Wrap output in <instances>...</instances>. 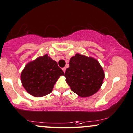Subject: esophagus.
<instances>
[{
	"label": "esophagus",
	"instance_id": "obj_1",
	"mask_svg": "<svg viewBox=\"0 0 133 133\" xmlns=\"http://www.w3.org/2000/svg\"><path fill=\"white\" fill-rule=\"evenodd\" d=\"M62 70H63V72H64V73H65V71H66V68H65V67H64V68H62Z\"/></svg>",
	"mask_w": 133,
	"mask_h": 133
}]
</instances>
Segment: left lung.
Here are the masks:
<instances>
[{"label": "left lung", "mask_w": 133, "mask_h": 133, "mask_svg": "<svg viewBox=\"0 0 133 133\" xmlns=\"http://www.w3.org/2000/svg\"><path fill=\"white\" fill-rule=\"evenodd\" d=\"M69 65L64 76L72 91L81 97H87L99 91L105 74L96 59L76 54L70 58Z\"/></svg>", "instance_id": "left-lung-1"}]
</instances>
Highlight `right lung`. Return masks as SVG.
<instances>
[{"label":"right lung","instance_id":"right-lung-1","mask_svg":"<svg viewBox=\"0 0 133 133\" xmlns=\"http://www.w3.org/2000/svg\"><path fill=\"white\" fill-rule=\"evenodd\" d=\"M64 72L47 54L29 62L21 73V81L28 92L36 97L50 94Z\"/></svg>","mask_w":133,"mask_h":133}]
</instances>
